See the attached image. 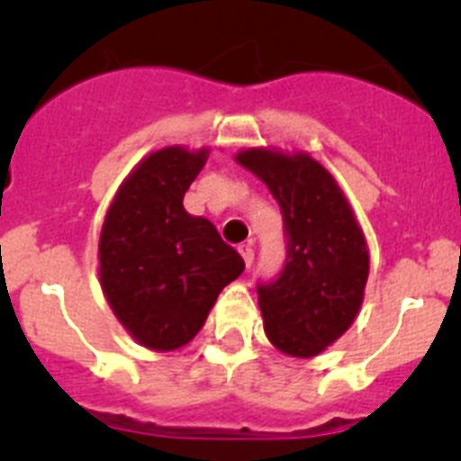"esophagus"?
I'll return each instance as SVG.
<instances>
[{
    "mask_svg": "<svg viewBox=\"0 0 461 461\" xmlns=\"http://www.w3.org/2000/svg\"><path fill=\"white\" fill-rule=\"evenodd\" d=\"M240 254H242L247 267L254 266V247H251V244H244V247H240Z\"/></svg>",
    "mask_w": 461,
    "mask_h": 461,
    "instance_id": "esophagus-1",
    "label": "esophagus"
}]
</instances>
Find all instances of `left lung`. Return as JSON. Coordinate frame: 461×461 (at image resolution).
I'll list each match as a JSON object with an SVG mask.
<instances>
[{
    "instance_id": "left-lung-1",
    "label": "left lung",
    "mask_w": 461,
    "mask_h": 461,
    "mask_svg": "<svg viewBox=\"0 0 461 461\" xmlns=\"http://www.w3.org/2000/svg\"><path fill=\"white\" fill-rule=\"evenodd\" d=\"M235 158L266 182L284 217V267L256 288L267 339L286 356H319L351 328L362 304L365 235L335 177L309 154L244 149Z\"/></svg>"
}]
</instances>
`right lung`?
<instances>
[{"instance_id": "right-lung-1", "label": "right lung", "mask_w": 461, "mask_h": 461, "mask_svg": "<svg viewBox=\"0 0 461 461\" xmlns=\"http://www.w3.org/2000/svg\"><path fill=\"white\" fill-rule=\"evenodd\" d=\"M207 149L164 148L122 182L99 240V276L126 332L152 351L189 344L219 293L244 270L207 219L185 210Z\"/></svg>"}]
</instances>
